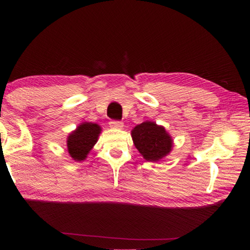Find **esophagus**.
<instances>
[{
	"mask_svg": "<svg viewBox=\"0 0 250 250\" xmlns=\"http://www.w3.org/2000/svg\"><path fill=\"white\" fill-rule=\"evenodd\" d=\"M109 125L113 129H122V128H124V122L118 121V120H111L109 122Z\"/></svg>",
	"mask_w": 250,
	"mask_h": 250,
	"instance_id": "34e87169",
	"label": "esophagus"
}]
</instances>
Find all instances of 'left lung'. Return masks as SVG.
Segmentation results:
<instances>
[{"label": "left lung", "instance_id": "1", "mask_svg": "<svg viewBox=\"0 0 250 250\" xmlns=\"http://www.w3.org/2000/svg\"><path fill=\"white\" fill-rule=\"evenodd\" d=\"M136 149L145 160L158 162L172 150L173 140L164 129L152 121L142 122L131 131Z\"/></svg>", "mask_w": 250, "mask_h": 250}]
</instances>
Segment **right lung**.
I'll return each instance as SVG.
<instances>
[{
  "mask_svg": "<svg viewBox=\"0 0 250 250\" xmlns=\"http://www.w3.org/2000/svg\"><path fill=\"white\" fill-rule=\"evenodd\" d=\"M101 126L92 122H83L75 131L67 136L66 146L71 158L75 161H83L98 142Z\"/></svg>",
  "mask_w": 250,
  "mask_h": 250,
  "instance_id": "add662e5",
  "label": "right lung"
}]
</instances>
